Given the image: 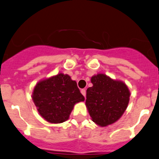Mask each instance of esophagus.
Returning <instances> with one entry per match:
<instances>
[{
	"instance_id": "obj_1",
	"label": "esophagus",
	"mask_w": 159,
	"mask_h": 159,
	"mask_svg": "<svg viewBox=\"0 0 159 159\" xmlns=\"http://www.w3.org/2000/svg\"><path fill=\"white\" fill-rule=\"evenodd\" d=\"M81 93L83 95V96H84V97H86V89H82V90H81Z\"/></svg>"
}]
</instances>
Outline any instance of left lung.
Wrapping results in <instances>:
<instances>
[{
  "label": "left lung",
  "mask_w": 159,
  "mask_h": 159,
  "mask_svg": "<svg viewBox=\"0 0 159 159\" xmlns=\"http://www.w3.org/2000/svg\"><path fill=\"white\" fill-rule=\"evenodd\" d=\"M93 86L86 90V105L92 119L100 126L114 123L126 109L129 93L124 83L104 74L91 78Z\"/></svg>",
  "instance_id": "obj_1"
}]
</instances>
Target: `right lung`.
Returning <instances> with one entry per match:
<instances>
[{
  "mask_svg": "<svg viewBox=\"0 0 159 159\" xmlns=\"http://www.w3.org/2000/svg\"><path fill=\"white\" fill-rule=\"evenodd\" d=\"M84 99L76 81L63 73L38 83L33 93L39 113L51 123L67 120L74 105Z\"/></svg>",
  "mask_w": 159,
  "mask_h": 159,
  "instance_id": "obj_1",
  "label": "right lung"
}]
</instances>
